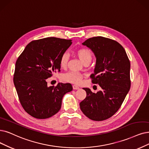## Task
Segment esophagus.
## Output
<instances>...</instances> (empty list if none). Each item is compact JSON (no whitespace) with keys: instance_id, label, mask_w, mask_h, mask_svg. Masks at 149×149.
<instances>
[{"instance_id":"34e87169","label":"esophagus","mask_w":149,"mask_h":149,"mask_svg":"<svg viewBox=\"0 0 149 149\" xmlns=\"http://www.w3.org/2000/svg\"><path fill=\"white\" fill-rule=\"evenodd\" d=\"M73 88L74 89V90H78V89L79 88V87L78 86H76V85H73Z\"/></svg>"}]
</instances>
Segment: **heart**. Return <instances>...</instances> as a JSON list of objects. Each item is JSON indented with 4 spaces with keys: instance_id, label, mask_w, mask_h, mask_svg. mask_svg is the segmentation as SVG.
<instances>
[{
    "instance_id": "heart-1",
    "label": "heart",
    "mask_w": 149,
    "mask_h": 149,
    "mask_svg": "<svg viewBox=\"0 0 149 149\" xmlns=\"http://www.w3.org/2000/svg\"><path fill=\"white\" fill-rule=\"evenodd\" d=\"M76 53L83 63H89L91 62L93 55L92 52L88 48L82 47V48L77 50ZM68 58L69 56L67 52H64L61 55L60 58V65L61 67L65 68L67 67ZM86 75L84 73L70 71L69 72L63 74L62 79L65 82H71L75 84H79L82 82V79L86 77Z\"/></svg>"
}]
</instances>
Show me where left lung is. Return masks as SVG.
Instances as JSON below:
<instances>
[{"instance_id":"8db88e82","label":"left lung","mask_w":149,"mask_h":149,"mask_svg":"<svg viewBox=\"0 0 149 149\" xmlns=\"http://www.w3.org/2000/svg\"><path fill=\"white\" fill-rule=\"evenodd\" d=\"M82 45L91 49L97 58L94 73L90 77L102 91L95 93L83 88L87 96L80 103V108L90 119L103 121L116 114L130 91V60L123 46L114 40L95 37Z\"/></svg>"}]
</instances>
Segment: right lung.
<instances>
[{
  "instance_id": "right-lung-1",
  "label": "right lung",
  "mask_w": 149,
  "mask_h": 149,
  "mask_svg": "<svg viewBox=\"0 0 149 149\" xmlns=\"http://www.w3.org/2000/svg\"><path fill=\"white\" fill-rule=\"evenodd\" d=\"M71 40L48 37L32 41L17 58L13 82L23 109L29 115L45 119L61 108L63 95L73 90L70 83L48 87L46 79L61 71L60 58Z\"/></svg>"
}]
</instances>
